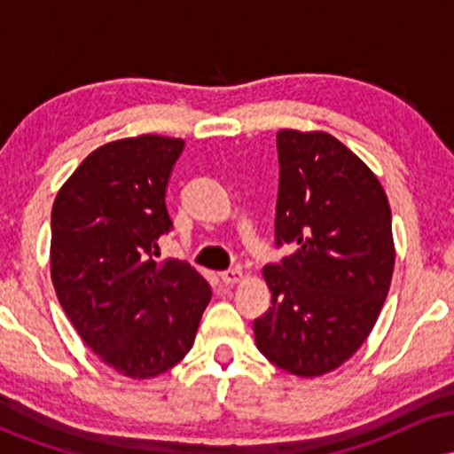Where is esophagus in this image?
<instances>
[{"label": "esophagus", "instance_id": "obj_1", "mask_svg": "<svg viewBox=\"0 0 454 454\" xmlns=\"http://www.w3.org/2000/svg\"><path fill=\"white\" fill-rule=\"evenodd\" d=\"M220 279H222V284H226V286L239 284V281L243 279V270L241 269H228V270H223V273H220Z\"/></svg>", "mask_w": 454, "mask_h": 454}]
</instances>
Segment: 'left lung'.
<instances>
[{
  "label": "left lung",
  "instance_id": "obj_1",
  "mask_svg": "<svg viewBox=\"0 0 454 454\" xmlns=\"http://www.w3.org/2000/svg\"><path fill=\"white\" fill-rule=\"evenodd\" d=\"M275 245L264 267L270 307L254 320L258 350L314 378L346 363L376 325L395 267L390 207L378 176L326 132H278Z\"/></svg>",
  "mask_w": 454,
  "mask_h": 454
}]
</instances>
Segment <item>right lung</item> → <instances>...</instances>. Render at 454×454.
I'll list each match as a JSON object with an SVG mask.
<instances>
[{"label":"right lung","mask_w":454,"mask_h":454,"mask_svg":"<svg viewBox=\"0 0 454 454\" xmlns=\"http://www.w3.org/2000/svg\"><path fill=\"white\" fill-rule=\"evenodd\" d=\"M184 140L143 134L87 155L51 213L57 299L102 363L147 380L194 346L211 288L184 260L158 262L173 231L166 185Z\"/></svg>","instance_id":"right-lung-1"}]
</instances>
